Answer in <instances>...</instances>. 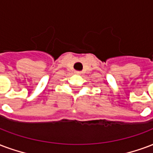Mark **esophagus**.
<instances>
[{"label": "esophagus", "mask_w": 153, "mask_h": 153, "mask_svg": "<svg viewBox=\"0 0 153 153\" xmlns=\"http://www.w3.org/2000/svg\"><path fill=\"white\" fill-rule=\"evenodd\" d=\"M74 73L76 74H81V72H80V71H75Z\"/></svg>", "instance_id": "34e87169"}]
</instances>
